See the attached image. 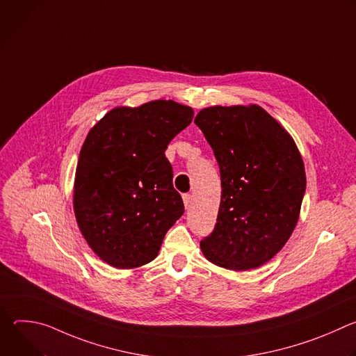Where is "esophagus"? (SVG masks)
Instances as JSON below:
<instances>
[{
	"mask_svg": "<svg viewBox=\"0 0 356 356\" xmlns=\"http://www.w3.org/2000/svg\"><path fill=\"white\" fill-rule=\"evenodd\" d=\"M183 201H184L186 210H188V209L191 207V204H193V197H191L190 194H184V195H183Z\"/></svg>",
	"mask_w": 356,
	"mask_h": 356,
	"instance_id": "1",
	"label": "esophagus"
}]
</instances>
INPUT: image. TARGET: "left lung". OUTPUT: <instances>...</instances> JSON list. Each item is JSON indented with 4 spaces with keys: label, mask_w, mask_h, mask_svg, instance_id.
Masks as SVG:
<instances>
[{
    "label": "left lung",
    "mask_w": 356,
    "mask_h": 356,
    "mask_svg": "<svg viewBox=\"0 0 356 356\" xmlns=\"http://www.w3.org/2000/svg\"><path fill=\"white\" fill-rule=\"evenodd\" d=\"M194 122L214 150L222 188L216 228L200 242L202 255L228 270L257 269L297 225L306 191L298 147L257 104L202 108Z\"/></svg>",
    "instance_id": "obj_1"
}]
</instances>
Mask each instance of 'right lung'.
<instances>
[{
	"mask_svg": "<svg viewBox=\"0 0 356 356\" xmlns=\"http://www.w3.org/2000/svg\"><path fill=\"white\" fill-rule=\"evenodd\" d=\"M194 111L173 99L115 107L87 134L76 168L73 209L95 255L117 269L154 261L184 206L173 187L169 142Z\"/></svg>",
	"mask_w": 356,
	"mask_h": 356,
	"instance_id": "obj_1",
	"label": "right lung"
}]
</instances>
